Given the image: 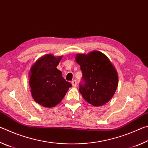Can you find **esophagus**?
<instances>
[{
    "label": "esophagus",
    "instance_id": "esophagus-1",
    "mask_svg": "<svg viewBox=\"0 0 148 148\" xmlns=\"http://www.w3.org/2000/svg\"><path fill=\"white\" fill-rule=\"evenodd\" d=\"M72 86H73L74 87H76V85H77V82H76V79L72 80Z\"/></svg>",
    "mask_w": 148,
    "mask_h": 148
}]
</instances>
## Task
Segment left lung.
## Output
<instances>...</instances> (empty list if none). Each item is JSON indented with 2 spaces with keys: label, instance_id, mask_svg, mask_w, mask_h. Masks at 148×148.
<instances>
[{
  "label": "left lung",
  "instance_id": "8db88e82",
  "mask_svg": "<svg viewBox=\"0 0 148 148\" xmlns=\"http://www.w3.org/2000/svg\"><path fill=\"white\" fill-rule=\"evenodd\" d=\"M84 84L79 91L84 99L92 106H101L113 97L118 86V75L109 59L99 51L87 55L77 54Z\"/></svg>",
  "mask_w": 148,
  "mask_h": 148
}]
</instances>
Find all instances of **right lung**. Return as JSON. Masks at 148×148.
I'll list each match as a JSON object with an SVG mask.
<instances>
[{
    "label": "right lung",
    "mask_w": 148,
    "mask_h": 148,
    "mask_svg": "<svg viewBox=\"0 0 148 148\" xmlns=\"http://www.w3.org/2000/svg\"><path fill=\"white\" fill-rule=\"evenodd\" d=\"M62 56L47 54L35 62L29 72V85L33 99L46 108L53 107L61 102L72 84L62 76L56 67Z\"/></svg>",
    "instance_id": "obj_1"
}]
</instances>
